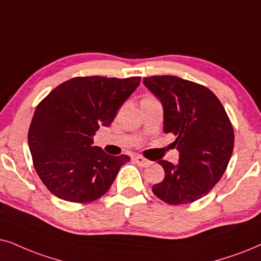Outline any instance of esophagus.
<instances>
[{"mask_svg": "<svg viewBox=\"0 0 261 261\" xmlns=\"http://www.w3.org/2000/svg\"><path fill=\"white\" fill-rule=\"evenodd\" d=\"M134 160H135V163H136L137 165H140V166H142V167H147L148 165L150 164L149 160H147L146 158L141 156V155H135Z\"/></svg>", "mask_w": 261, "mask_h": 261, "instance_id": "34e87169", "label": "esophagus"}]
</instances>
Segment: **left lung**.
I'll return each instance as SVG.
<instances>
[{"mask_svg": "<svg viewBox=\"0 0 261 261\" xmlns=\"http://www.w3.org/2000/svg\"><path fill=\"white\" fill-rule=\"evenodd\" d=\"M143 84L164 108V133L176 136L178 164L159 160L163 182L153 193L170 204L190 203L208 194L225 172L233 150V128L210 89L174 75H153Z\"/></svg>", "mask_w": 261, "mask_h": 261, "instance_id": "1", "label": "left lung"}]
</instances>
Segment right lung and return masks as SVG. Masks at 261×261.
Returning <instances> with one entry per match:
<instances>
[{
	"instance_id": "obj_1",
	"label": "right lung",
	"mask_w": 261,
	"mask_h": 261,
	"mask_svg": "<svg viewBox=\"0 0 261 261\" xmlns=\"http://www.w3.org/2000/svg\"><path fill=\"white\" fill-rule=\"evenodd\" d=\"M141 77H75L39 102L29 128V147L37 174L59 199L87 203L110 189L127 155L113 156L92 146L100 126L140 85Z\"/></svg>"
}]
</instances>
